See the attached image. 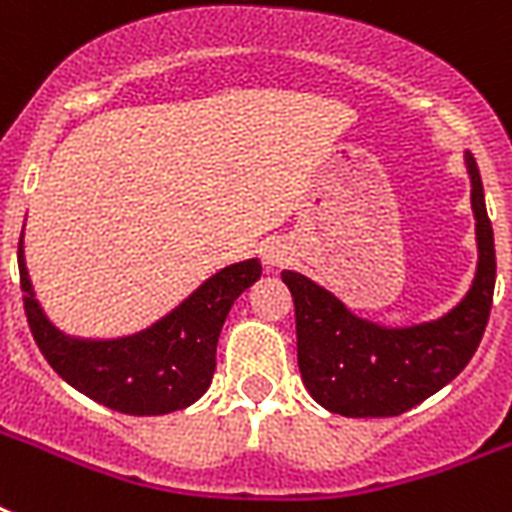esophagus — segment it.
<instances>
[{"instance_id":"esophagus-1","label":"esophagus","mask_w":512,"mask_h":512,"mask_svg":"<svg viewBox=\"0 0 512 512\" xmlns=\"http://www.w3.org/2000/svg\"><path fill=\"white\" fill-rule=\"evenodd\" d=\"M289 257H292V247H289L287 241L281 239H273L265 244L263 249V260L268 268H279V265L289 263Z\"/></svg>"}]
</instances>
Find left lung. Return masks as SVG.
<instances>
[{"mask_svg": "<svg viewBox=\"0 0 512 512\" xmlns=\"http://www.w3.org/2000/svg\"><path fill=\"white\" fill-rule=\"evenodd\" d=\"M470 201L476 215L478 271L457 308L428 324L388 329L358 319L332 292L303 273L281 279L295 300L297 366L308 393L342 417H396L412 409L468 366L492 311L497 257L484 183L473 154Z\"/></svg>", "mask_w": 512, "mask_h": 512, "instance_id": "1", "label": "left lung"}]
</instances>
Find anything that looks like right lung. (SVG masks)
<instances>
[{
	"label": "right lung",
	"mask_w": 512,
	"mask_h": 512,
	"mask_svg": "<svg viewBox=\"0 0 512 512\" xmlns=\"http://www.w3.org/2000/svg\"><path fill=\"white\" fill-rule=\"evenodd\" d=\"M20 289L28 327L47 364L92 401L122 414H170L204 396L215 374L217 337L233 300L252 287L263 265L233 263L185 297L154 327L119 340H79L55 329L36 303L18 244Z\"/></svg>",
	"instance_id": "right-lung-1"
}]
</instances>
